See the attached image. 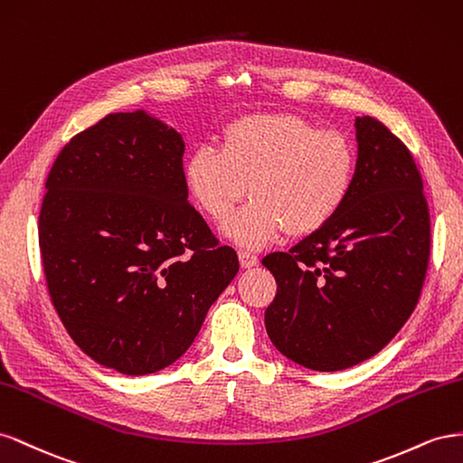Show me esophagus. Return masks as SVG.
Returning <instances> with one entry per match:
<instances>
[{
	"instance_id": "1",
	"label": "esophagus",
	"mask_w": 463,
	"mask_h": 463,
	"mask_svg": "<svg viewBox=\"0 0 463 463\" xmlns=\"http://www.w3.org/2000/svg\"><path fill=\"white\" fill-rule=\"evenodd\" d=\"M239 260H241V268L242 269H250V268L258 266V256L252 254V252H246V250H241Z\"/></svg>"
}]
</instances>
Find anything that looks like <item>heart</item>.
<instances>
[{
  "label": "heart",
  "instance_id": "b5f03b06",
  "mask_svg": "<svg viewBox=\"0 0 463 463\" xmlns=\"http://www.w3.org/2000/svg\"><path fill=\"white\" fill-rule=\"evenodd\" d=\"M356 176V149L335 129L293 114L232 120L221 143L200 145L184 165V184L203 213L222 221L248 192L254 200L222 224L227 239L260 248L285 229L307 236L345 205Z\"/></svg>",
  "mask_w": 463,
  "mask_h": 463
}]
</instances>
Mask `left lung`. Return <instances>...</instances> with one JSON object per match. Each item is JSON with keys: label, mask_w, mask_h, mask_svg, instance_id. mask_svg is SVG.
<instances>
[{"label": "left lung", "mask_w": 463, "mask_h": 463, "mask_svg": "<svg viewBox=\"0 0 463 463\" xmlns=\"http://www.w3.org/2000/svg\"><path fill=\"white\" fill-rule=\"evenodd\" d=\"M356 176L345 205L288 252L261 260L277 281L266 310L275 349L335 373L384 349L415 310L430 221L411 153L371 116H356Z\"/></svg>", "instance_id": "8db88e82"}]
</instances>
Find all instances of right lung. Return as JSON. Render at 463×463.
<instances>
[{"label":"right lung","mask_w":463,"mask_h":463,"mask_svg":"<svg viewBox=\"0 0 463 463\" xmlns=\"http://www.w3.org/2000/svg\"><path fill=\"white\" fill-rule=\"evenodd\" d=\"M184 147L147 110L116 112L65 145L46 180L52 305L79 349L128 376L178 361L239 273L188 202Z\"/></svg>","instance_id":"obj_1"}]
</instances>
